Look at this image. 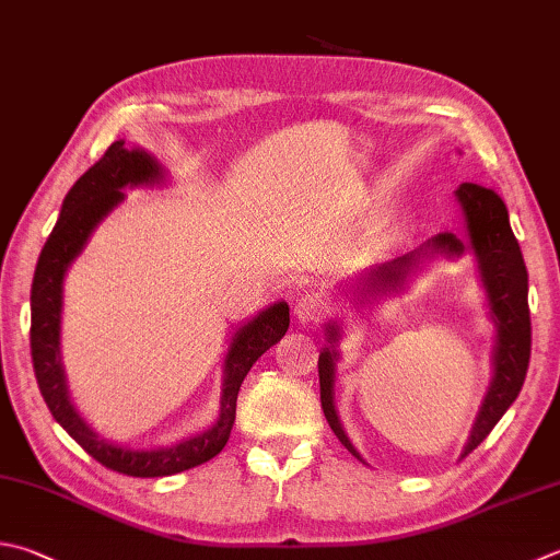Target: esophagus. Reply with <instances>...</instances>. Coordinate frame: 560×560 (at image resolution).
Returning <instances> with one entry per match:
<instances>
[{
	"instance_id": "1",
	"label": "esophagus",
	"mask_w": 560,
	"mask_h": 560,
	"mask_svg": "<svg viewBox=\"0 0 560 560\" xmlns=\"http://www.w3.org/2000/svg\"><path fill=\"white\" fill-rule=\"evenodd\" d=\"M329 310V302H326L319 292H304L294 302V316L302 324H310V322H319L322 316Z\"/></svg>"
}]
</instances>
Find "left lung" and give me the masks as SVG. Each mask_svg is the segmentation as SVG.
I'll list each match as a JSON object with an SVG mask.
<instances>
[{
  "label": "left lung",
  "instance_id": "obj_1",
  "mask_svg": "<svg viewBox=\"0 0 560 560\" xmlns=\"http://www.w3.org/2000/svg\"><path fill=\"white\" fill-rule=\"evenodd\" d=\"M456 197L463 207V214H466V244L453 234H439L434 238H429L427 244H421L419 248L405 253V256L375 262L371 270L363 272V284L358 292H361V298H368V294L373 298V294L402 290L407 278L419 268V262L427 256H434V253L458 258L468 246L476 253L480 280L485 292H488V307L498 336H494L492 348V380L488 393H485L476 424L470 429L466 448L460 453L463 458L488 439L494 424H498L504 411H508L516 399V395H520L532 355V319L529 276H526L520 244H516V238L512 234L508 207H504L500 195H494L492 189L472 183H463L456 189ZM326 336H329L331 346L324 348L319 353V389L324 417L329 421L334 434L339 436L341 444L351 451L358 460H363L361 453L351 444V439L346 436L334 405L336 361H339L336 343L341 339V326L336 322H329L326 324Z\"/></svg>",
  "mask_w": 560,
  "mask_h": 560
}]
</instances>
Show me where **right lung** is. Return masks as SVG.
I'll use <instances>...</instances> for the list:
<instances>
[{
  "instance_id": "1",
  "label": "right lung",
  "mask_w": 560,
  "mask_h": 560,
  "mask_svg": "<svg viewBox=\"0 0 560 560\" xmlns=\"http://www.w3.org/2000/svg\"><path fill=\"white\" fill-rule=\"evenodd\" d=\"M165 171L151 153L126 149L124 141H114L107 153L94 163L62 199L60 217L40 250L34 284H31V358L38 389L44 395L52 419L90 453L94 460L109 470L133 478H163L189 470L212 460L226 446L236 419V399L244 377L253 363L276 346L290 326L288 302H278L253 316L248 324L231 336L224 358V385H221L219 419L202 434L189 436L180 444L161 448H131L102 439L70 402L66 371L60 361V314H62V280L70 262L75 260L92 231L112 209L124 202V187L161 185Z\"/></svg>"
}]
</instances>
